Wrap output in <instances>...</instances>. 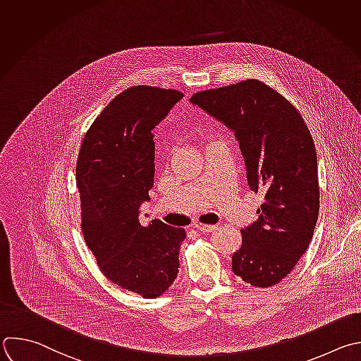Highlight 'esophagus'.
<instances>
[{"label":"esophagus","instance_id":"34e87169","mask_svg":"<svg viewBox=\"0 0 361 361\" xmlns=\"http://www.w3.org/2000/svg\"><path fill=\"white\" fill-rule=\"evenodd\" d=\"M192 226H194L195 229L201 231V232H209V231H212V229L216 228L215 225H207V224H201V222H197V224H194Z\"/></svg>","mask_w":361,"mask_h":361}]
</instances>
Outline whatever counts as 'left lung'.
<instances>
[{
  "mask_svg": "<svg viewBox=\"0 0 361 361\" xmlns=\"http://www.w3.org/2000/svg\"><path fill=\"white\" fill-rule=\"evenodd\" d=\"M190 102L235 133L248 185L264 192L258 219L241 229L232 272L245 283H279L309 248L319 215L317 156L298 109L261 80L202 90Z\"/></svg>",
  "mask_w": 361,
  "mask_h": 361,
  "instance_id": "8db88e82",
  "label": "left lung"
}]
</instances>
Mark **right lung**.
Segmentation results:
<instances>
[{
    "mask_svg": "<svg viewBox=\"0 0 361 361\" xmlns=\"http://www.w3.org/2000/svg\"><path fill=\"white\" fill-rule=\"evenodd\" d=\"M174 89L132 86L86 132L76 163L82 232L99 269L117 286L154 299L176 281L184 228L139 221L154 184L153 130L183 99Z\"/></svg>",
    "mask_w": 361,
    "mask_h": 361,
    "instance_id": "obj_1",
    "label": "right lung"
}]
</instances>
